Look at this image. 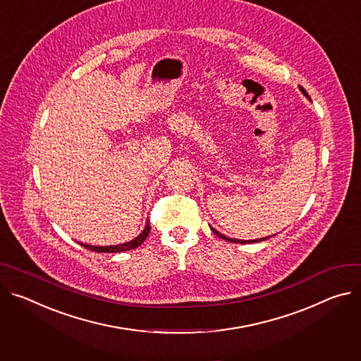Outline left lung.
<instances>
[{
	"label": "left lung",
	"instance_id": "obj_1",
	"mask_svg": "<svg viewBox=\"0 0 361 361\" xmlns=\"http://www.w3.org/2000/svg\"><path fill=\"white\" fill-rule=\"evenodd\" d=\"M300 90L308 97V99H310V94L307 93V90L302 87V86H300ZM212 228V232L216 235V236H219L220 239H223V240H226V242H232V243H242V245H246V243H253V242H262V240H267L268 238H262V239H256V240H239V239H232V238H227V236H223L221 233H219L217 231H216V228H213V227H210Z\"/></svg>",
	"mask_w": 361,
	"mask_h": 361
}]
</instances>
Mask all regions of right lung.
<instances>
[{
  "mask_svg": "<svg viewBox=\"0 0 361 361\" xmlns=\"http://www.w3.org/2000/svg\"><path fill=\"white\" fill-rule=\"evenodd\" d=\"M149 231H151V226H149V220L147 221L144 231L140 233V236H137L134 240L130 242H125V243H121V245H115V246H92V245H83L80 243L82 246H85L86 249L89 250H93V252H101V253H116V252H125V250H130V249H135L138 247L140 245L144 243V240L148 238L149 235Z\"/></svg>",
  "mask_w": 361,
  "mask_h": 361,
  "instance_id": "obj_1",
  "label": "right lung"
}]
</instances>
